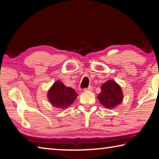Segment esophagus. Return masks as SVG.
<instances>
[{
	"instance_id": "esophagus-1",
	"label": "esophagus",
	"mask_w": 159,
	"mask_h": 159,
	"mask_svg": "<svg viewBox=\"0 0 159 159\" xmlns=\"http://www.w3.org/2000/svg\"><path fill=\"white\" fill-rule=\"evenodd\" d=\"M92 89H93V87L92 86H89L88 88H85L83 90L85 92H86V91H92Z\"/></svg>"
}]
</instances>
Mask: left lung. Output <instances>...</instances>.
I'll return each instance as SVG.
<instances>
[{
  "instance_id": "1",
  "label": "left lung",
  "mask_w": 159,
  "mask_h": 159,
  "mask_svg": "<svg viewBox=\"0 0 159 159\" xmlns=\"http://www.w3.org/2000/svg\"><path fill=\"white\" fill-rule=\"evenodd\" d=\"M97 98L104 107L113 109L123 101L122 89L114 80H108L102 85L101 92Z\"/></svg>"
}]
</instances>
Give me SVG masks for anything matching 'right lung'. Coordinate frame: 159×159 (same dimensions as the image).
<instances>
[{
  "label": "right lung",
  "mask_w": 159,
  "mask_h": 159,
  "mask_svg": "<svg viewBox=\"0 0 159 159\" xmlns=\"http://www.w3.org/2000/svg\"><path fill=\"white\" fill-rule=\"evenodd\" d=\"M78 94L71 88H67L60 80L54 83L48 92V98L52 105L65 109L72 104Z\"/></svg>",
  "instance_id": "1"
}]
</instances>
